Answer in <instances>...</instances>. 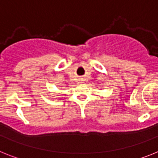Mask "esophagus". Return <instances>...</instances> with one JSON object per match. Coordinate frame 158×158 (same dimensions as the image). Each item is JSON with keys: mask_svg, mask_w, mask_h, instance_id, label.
<instances>
[{"mask_svg": "<svg viewBox=\"0 0 158 158\" xmlns=\"http://www.w3.org/2000/svg\"><path fill=\"white\" fill-rule=\"evenodd\" d=\"M81 81H83V78H81Z\"/></svg>", "mask_w": 158, "mask_h": 158, "instance_id": "esophagus-1", "label": "esophagus"}]
</instances>
